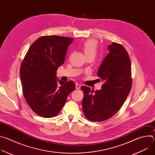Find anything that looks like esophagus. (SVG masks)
<instances>
[{"label":"esophagus","mask_w":155,"mask_h":155,"mask_svg":"<svg viewBox=\"0 0 155 155\" xmlns=\"http://www.w3.org/2000/svg\"><path fill=\"white\" fill-rule=\"evenodd\" d=\"M75 87H76V89H77V90H79V89H80L81 86H80V84H79L78 83H77V84H75Z\"/></svg>","instance_id":"1"}]
</instances>
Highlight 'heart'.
I'll use <instances>...</instances> for the list:
<instances>
[{"instance_id": "b5f03b06", "label": "heart", "mask_w": 155, "mask_h": 155, "mask_svg": "<svg viewBox=\"0 0 155 155\" xmlns=\"http://www.w3.org/2000/svg\"><path fill=\"white\" fill-rule=\"evenodd\" d=\"M82 49L87 58H94L98 51V42L94 39L87 40L83 42Z\"/></svg>"}]
</instances>
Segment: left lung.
<instances>
[{
  "instance_id": "1",
  "label": "left lung",
  "mask_w": 155,
  "mask_h": 155,
  "mask_svg": "<svg viewBox=\"0 0 155 155\" xmlns=\"http://www.w3.org/2000/svg\"><path fill=\"white\" fill-rule=\"evenodd\" d=\"M108 50L109 53L97 74L104 82L102 89L94 93L90 87H81L84 94L83 114L87 120L94 122L112 117L121 107L131 90V63L128 53L122 45L116 42L108 45Z\"/></svg>"
}]
</instances>
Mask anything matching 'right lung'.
Returning a JSON list of instances; mask_svg holds the SVG:
<instances>
[{
	"label": "right lung",
	"mask_w": 155,
	"mask_h": 155,
	"mask_svg": "<svg viewBox=\"0 0 155 155\" xmlns=\"http://www.w3.org/2000/svg\"><path fill=\"white\" fill-rule=\"evenodd\" d=\"M73 40L58 35L41 36L32 44L21 62L23 96L31 108L41 117L58 115L75 89L71 80H59L58 86L56 75Z\"/></svg>",
	"instance_id": "obj_1"
}]
</instances>
